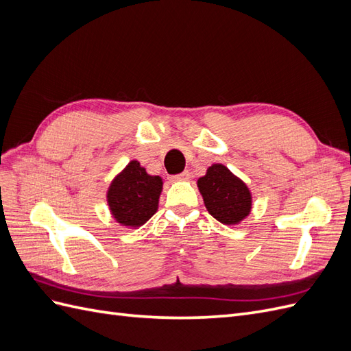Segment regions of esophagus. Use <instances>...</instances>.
<instances>
[{"label":"esophagus","mask_w":351,"mask_h":351,"mask_svg":"<svg viewBox=\"0 0 351 351\" xmlns=\"http://www.w3.org/2000/svg\"><path fill=\"white\" fill-rule=\"evenodd\" d=\"M189 177H190V173H189V171H183V173H180V174L173 176V177H171V180H187Z\"/></svg>","instance_id":"obj_1"}]
</instances>
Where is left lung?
<instances>
[{
    "instance_id": "8db88e82",
    "label": "left lung",
    "mask_w": 351,
    "mask_h": 351,
    "mask_svg": "<svg viewBox=\"0 0 351 351\" xmlns=\"http://www.w3.org/2000/svg\"><path fill=\"white\" fill-rule=\"evenodd\" d=\"M209 214L222 224H237L246 218L252 208V196L247 186L230 169L221 164L208 168L205 177L197 180Z\"/></svg>"
}]
</instances>
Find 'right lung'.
<instances>
[{
    "label": "right lung",
    "instance_id": "obj_1",
    "mask_svg": "<svg viewBox=\"0 0 351 351\" xmlns=\"http://www.w3.org/2000/svg\"><path fill=\"white\" fill-rule=\"evenodd\" d=\"M161 190V177L149 176L139 162L132 161L108 190V205L114 218L127 227L145 224L158 209Z\"/></svg>",
    "mask_w": 351,
    "mask_h": 351
}]
</instances>
